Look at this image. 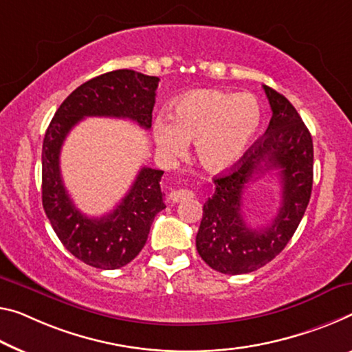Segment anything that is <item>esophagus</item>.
Instances as JSON below:
<instances>
[{
	"label": "esophagus",
	"mask_w": 352,
	"mask_h": 352,
	"mask_svg": "<svg viewBox=\"0 0 352 352\" xmlns=\"http://www.w3.org/2000/svg\"><path fill=\"white\" fill-rule=\"evenodd\" d=\"M190 198H193V192L187 190V188H179V190H175L170 193V199L173 203H181Z\"/></svg>",
	"instance_id": "esophagus-1"
}]
</instances>
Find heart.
I'll list each match as a JSON object with an SVG mask.
<instances>
[{"mask_svg": "<svg viewBox=\"0 0 352 352\" xmlns=\"http://www.w3.org/2000/svg\"><path fill=\"white\" fill-rule=\"evenodd\" d=\"M263 113L256 97L219 89H198L175 104L171 118H160L154 138L165 157H179L187 142L203 168L230 170L241 160L261 127Z\"/></svg>", "mask_w": 352, "mask_h": 352, "instance_id": "heart-1", "label": "heart"}]
</instances>
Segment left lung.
Segmentation results:
<instances>
[{
	"label": "left lung",
	"instance_id": "left-lung-1",
	"mask_svg": "<svg viewBox=\"0 0 352 352\" xmlns=\"http://www.w3.org/2000/svg\"><path fill=\"white\" fill-rule=\"evenodd\" d=\"M272 118L261 138L230 173L214 177L215 190L203 206L197 250L209 267L221 274L253 272L278 255L299 226L313 186L311 135L291 102L264 85ZM269 169L283 179V204L273 223L252 229L241 217L247 183Z\"/></svg>",
	"mask_w": 352,
	"mask_h": 352
}]
</instances>
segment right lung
Returning a JSON list of instances; mask_svg holds the SVG:
<instances>
[{"label":"right lung","mask_w":352,"mask_h":352,"mask_svg":"<svg viewBox=\"0 0 352 352\" xmlns=\"http://www.w3.org/2000/svg\"><path fill=\"white\" fill-rule=\"evenodd\" d=\"M159 78L120 69L78 86L53 116L42 146V204L52 228L75 258L97 269H120L142 252L154 217L165 209L164 171L143 166L121 203L99 219L75 208L64 187L59 154L74 126L86 116L126 118L151 129Z\"/></svg>","instance_id":"1"}]
</instances>
